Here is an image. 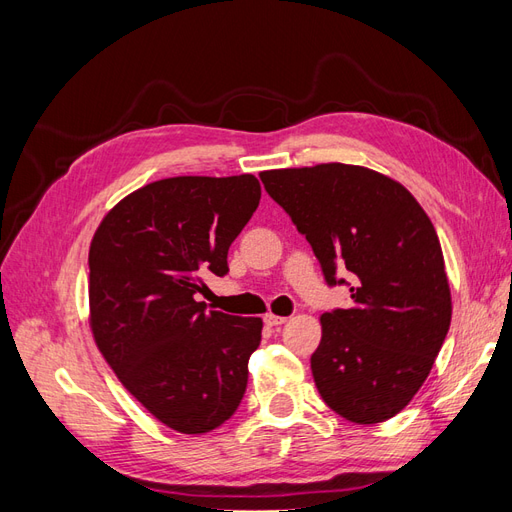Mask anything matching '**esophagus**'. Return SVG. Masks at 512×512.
Instances as JSON below:
<instances>
[{"label": "esophagus", "mask_w": 512, "mask_h": 512, "mask_svg": "<svg viewBox=\"0 0 512 512\" xmlns=\"http://www.w3.org/2000/svg\"><path fill=\"white\" fill-rule=\"evenodd\" d=\"M288 318L286 316H275V314H265V324L267 327H280Z\"/></svg>", "instance_id": "obj_1"}]
</instances>
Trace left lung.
<instances>
[{
	"label": "left lung",
	"mask_w": 512,
	"mask_h": 512,
	"mask_svg": "<svg viewBox=\"0 0 512 512\" xmlns=\"http://www.w3.org/2000/svg\"><path fill=\"white\" fill-rule=\"evenodd\" d=\"M312 245L329 286L352 273V305L320 316L316 389L333 412L374 425L404 410L451 327L440 239L416 198L376 170L316 164L260 173Z\"/></svg>",
	"instance_id": "1"
}]
</instances>
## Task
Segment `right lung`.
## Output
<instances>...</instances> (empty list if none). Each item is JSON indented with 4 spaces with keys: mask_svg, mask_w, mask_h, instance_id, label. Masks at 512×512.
<instances>
[{
    "mask_svg": "<svg viewBox=\"0 0 512 512\" xmlns=\"http://www.w3.org/2000/svg\"><path fill=\"white\" fill-rule=\"evenodd\" d=\"M260 203L254 175L170 177L128 194L89 245V327L130 395L166 427L207 433L239 408L262 320L205 309L203 275Z\"/></svg>",
    "mask_w": 512,
    "mask_h": 512,
    "instance_id": "1",
    "label": "right lung"
}]
</instances>
